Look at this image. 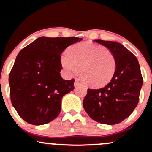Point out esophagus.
I'll use <instances>...</instances> for the list:
<instances>
[{
  "mask_svg": "<svg viewBox=\"0 0 152 152\" xmlns=\"http://www.w3.org/2000/svg\"><path fill=\"white\" fill-rule=\"evenodd\" d=\"M81 84V83L80 82V81H79V80H77V79H76V80L75 81V82H74V86H75V87H78V86L80 85Z\"/></svg>",
  "mask_w": 152,
  "mask_h": 152,
  "instance_id": "1",
  "label": "esophagus"
}]
</instances>
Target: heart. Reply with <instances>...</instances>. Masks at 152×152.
Here are the masks:
<instances>
[{
    "instance_id": "b5f03b06",
    "label": "heart",
    "mask_w": 152,
    "mask_h": 152,
    "mask_svg": "<svg viewBox=\"0 0 152 152\" xmlns=\"http://www.w3.org/2000/svg\"><path fill=\"white\" fill-rule=\"evenodd\" d=\"M61 63L69 74L81 77L93 87H103L111 81L116 69L114 53L100 44L84 42L75 44L62 56Z\"/></svg>"
}]
</instances>
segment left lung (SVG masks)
<instances>
[{"mask_svg":"<svg viewBox=\"0 0 152 152\" xmlns=\"http://www.w3.org/2000/svg\"><path fill=\"white\" fill-rule=\"evenodd\" d=\"M107 47L116 59V69L104 87L88 89L83 106L93 120L104 124H116L128 117L139 100L143 77L136 57L115 41L95 40Z\"/></svg>","mask_w":152,"mask_h":152,"instance_id":"8db88e82","label":"left lung"}]
</instances>
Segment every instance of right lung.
<instances>
[{
  "instance_id": "right-lung-1",
  "label": "right lung",
  "mask_w": 152,
  "mask_h": 152,
  "mask_svg": "<svg viewBox=\"0 0 152 152\" xmlns=\"http://www.w3.org/2000/svg\"><path fill=\"white\" fill-rule=\"evenodd\" d=\"M82 38L40 37L23 48L9 73L11 101L25 122L34 125L47 124L61 111V100L74 89V79L65 80L61 54Z\"/></svg>"
}]
</instances>
